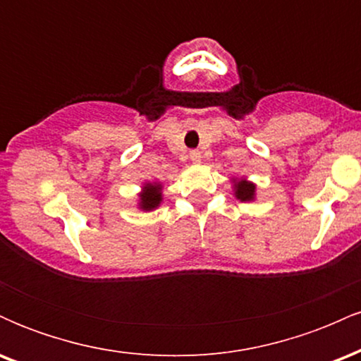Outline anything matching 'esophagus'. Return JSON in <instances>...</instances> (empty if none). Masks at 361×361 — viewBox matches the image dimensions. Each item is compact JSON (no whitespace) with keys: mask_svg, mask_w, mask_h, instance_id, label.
<instances>
[{"mask_svg":"<svg viewBox=\"0 0 361 361\" xmlns=\"http://www.w3.org/2000/svg\"><path fill=\"white\" fill-rule=\"evenodd\" d=\"M190 161H192V163H195V164L200 163V161H202L200 151H192V152H190Z\"/></svg>","mask_w":361,"mask_h":361,"instance_id":"1","label":"esophagus"}]
</instances>
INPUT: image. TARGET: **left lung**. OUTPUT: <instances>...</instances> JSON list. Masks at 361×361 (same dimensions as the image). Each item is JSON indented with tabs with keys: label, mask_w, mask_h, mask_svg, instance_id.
I'll use <instances>...</instances> for the list:
<instances>
[{
	"label": "left lung",
	"mask_w": 361,
	"mask_h": 361,
	"mask_svg": "<svg viewBox=\"0 0 361 361\" xmlns=\"http://www.w3.org/2000/svg\"><path fill=\"white\" fill-rule=\"evenodd\" d=\"M233 183V193L239 202H255L256 200V183L247 180V178H231Z\"/></svg>",
	"instance_id": "left-lung-1"
}]
</instances>
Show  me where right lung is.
<instances>
[{"mask_svg": "<svg viewBox=\"0 0 361 361\" xmlns=\"http://www.w3.org/2000/svg\"><path fill=\"white\" fill-rule=\"evenodd\" d=\"M163 183L161 181H144L137 193V209L142 212H152L163 204Z\"/></svg>", "mask_w": 361, "mask_h": 361, "instance_id": "right-lung-1", "label": "right lung"}]
</instances>
